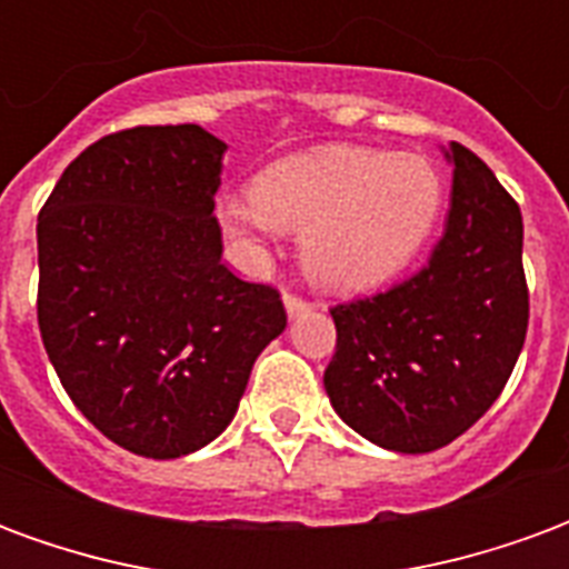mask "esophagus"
I'll list each match as a JSON object with an SVG mask.
<instances>
[{"label":"esophagus","mask_w":569,"mask_h":569,"mask_svg":"<svg viewBox=\"0 0 569 569\" xmlns=\"http://www.w3.org/2000/svg\"><path fill=\"white\" fill-rule=\"evenodd\" d=\"M284 309H288V316L297 318L303 316V312H309L312 306L306 303V300H300V297H293V293H284Z\"/></svg>","instance_id":"esophagus-1"}]
</instances>
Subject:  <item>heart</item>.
Here are the masks:
<instances>
[{
    "mask_svg": "<svg viewBox=\"0 0 569 569\" xmlns=\"http://www.w3.org/2000/svg\"><path fill=\"white\" fill-rule=\"evenodd\" d=\"M441 168L420 152L318 147L269 164L251 199H223L217 220L241 251L300 229L306 272L330 291H365L417 260L445 213Z\"/></svg>",
    "mask_w": 569,
    "mask_h": 569,
    "instance_id": "heart-1",
    "label": "heart"
}]
</instances>
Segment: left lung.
Returning <instances> with one entry per match:
<instances>
[{
  "label": "left lung",
  "instance_id": "obj_1",
  "mask_svg": "<svg viewBox=\"0 0 569 569\" xmlns=\"http://www.w3.org/2000/svg\"><path fill=\"white\" fill-rule=\"evenodd\" d=\"M450 213L429 266L386 293L330 309L325 389L370 445L429 453L485 417L527 337L521 208L471 149L450 143Z\"/></svg>",
  "mask_w": 569,
  "mask_h": 569
}]
</instances>
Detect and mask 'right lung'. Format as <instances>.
<instances>
[{
  "label": "right lung",
  "instance_id": "right-lung-1",
  "mask_svg": "<svg viewBox=\"0 0 569 569\" xmlns=\"http://www.w3.org/2000/svg\"><path fill=\"white\" fill-rule=\"evenodd\" d=\"M223 152L199 124L100 137L39 213L48 358L84 420L137 457L211 445L288 325L278 291L220 260Z\"/></svg>",
  "mask_w": 569,
  "mask_h": 569
}]
</instances>
